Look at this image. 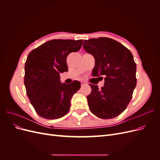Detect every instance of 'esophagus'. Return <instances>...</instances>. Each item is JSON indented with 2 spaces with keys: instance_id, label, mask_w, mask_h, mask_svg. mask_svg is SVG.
<instances>
[{
  "instance_id": "34e87169",
  "label": "esophagus",
  "mask_w": 160,
  "mask_h": 160,
  "mask_svg": "<svg viewBox=\"0 0 160 160\" xmlns=\"http://www.w3.org/2000/svg\"><path fill=\"white\" fill-rule=\"evenodd\" d=\"M81 86H83V85H85L86 84V83H85V82H84V81H81Z\"/></svg>"
}]
</instances>
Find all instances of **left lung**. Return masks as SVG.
Returning <instances> with one entry per match:
<instances>
[{"label": "left lung", "instance_id": "8db88e82", "mask_svg": "<svg viewBox=\"0 0 160 160\" xmlns=\"http://www.w3.org/2000/svg\"><path fill=\"white\" fill-rule=\"evenodd\" d=\"M83 49L95 58L92 75L103 79L104 86L89 84L87 97L91 113L101 119L117 117L126 109L137 84L136 64L131 51L112 38H90Z\"/></svg>", "mask_w": 160, "mask_h": 160}]
</instances>
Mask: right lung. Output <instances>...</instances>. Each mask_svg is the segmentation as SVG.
<instances>
[{"label":"right lung","instance_id":"obj_1","mask_svg":"<svg viewBox=\"0 0 160 160\" xmlns=\"http://www.w3.org/2000/svg\"><path fill=\"white\" fill-rule=\"evenodd\" d=\"M82 43L81 39L51 40L28 54L24 83L31 103L41 117L55 119L69 112L71 99L81 83L78 81L61 83L60 73L68 71L67 57L80 50Z\"/></svg>","mask_w":160,"mask_h":160}]
</instances>
